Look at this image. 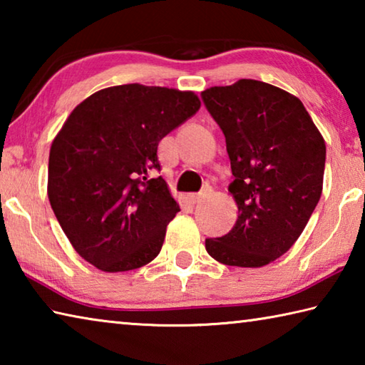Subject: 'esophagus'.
Listing matches in <instances>:
<instances>
[{
	"mask_svg": "<svg viewBox=\"0 0 365 365\" xmlns=\"http://www.w3.org/2000/svg\"><path fill=\"white\" fill-rule=\"evenodd\" d=\"M205 196H206V191H201V193H191L188 196V200L193 202V205H196V202H200V201L205 200Z\"/></svg>",
	"mask_w": 365,
	"mask_h": 365,
	"instance_id": "34e87169",
	"label": "esophagus"
}]
</instances>
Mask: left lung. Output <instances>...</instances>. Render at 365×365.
I'll return each mask as SVG.
<instances>
[{
	"mask_svg": "<svg viewBox=\"0 0 365 365\" xmlns=\"http://www.w3.org/2000/svg\"><path fill=\"white\" fill-rule=\"evenodd\" d=\"M201 96L225 135L238 206L237 224L207 238L206 251L220 264L262 267L292 248L317 206L325 140L299 98L279 86L242 78Z\"/></svg>",
	"mask_w": 365,
	"mask_h": 365,
	"instance_id": "8db88e82",
	"label": "left lung"
}]
</instances>
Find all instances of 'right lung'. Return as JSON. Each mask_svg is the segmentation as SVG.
<instances>
[{"label": "right lung", "mask_w": 365, "mask_h": 365, "mask_svg": "<svg viewBox=\"0 0 365 365\" xmlns=\"http://www.w3.org/2000/svg\"><path fill=\"white\" fill-rule=\"evenodd\" d=\"M201 108L195 91L115 85L76 106L49 150L48 197L80 256L103 272L150 264L180 211L158 145Z\"/></svg>", "instance_id": "right-lung-1"}]
</instances>
